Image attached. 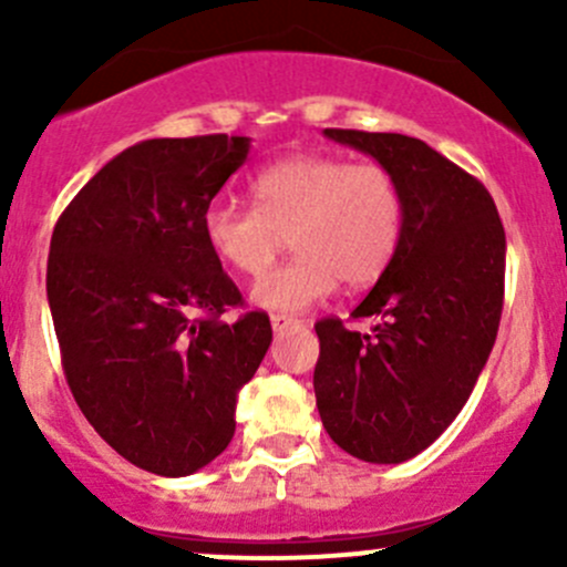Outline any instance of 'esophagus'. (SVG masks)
Listing matches in <instances>:
<instances>
[{
	"mask_svg": "<svg viewBox=\"0 0 567 567\" xmlns=\"http://www.w3.org/2000/svg\"><path fill=\"white\" fill-rule=\"evenodd\" d=\"M293 326H301V320H296V318H288V316H271V329H274V331L293 329Z\"/></svg>",
	"mask_w": 567,
	"mask_h": 567,
	"instance_id": "obj_1",
	"label": "esophagus"
}]
</instances>
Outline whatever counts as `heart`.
Segmentation results:
<instances>
[{"label":"heart","instance_id":"obj_1","mask_svg":"<svg viewBox=\"0 0 567 567\" xmlns=\"http://www.w3.org/2000/svg\"><path fill=\"white\" fill-rule=\"evenodd\" d=\"M251 197L255 208L210 205L203 236L244 277L266 271L290 236L293 260L251 288V305L260 310H310L337 288V279L351 290L368 288L384 277L403 241V188L381 164L299 153L260 169Z\"/></svg>","mask_w":567,"mask_h":567}]
</instances>
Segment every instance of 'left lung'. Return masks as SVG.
<instances>
[{
  "label": "left lung",
  "mask_w": 567,
  "mask_h": 567,
  "mask_svg": "<svg viewBox=\"0 0 567 567\" xmlns=\"http://www.w3.org/2000/svg\"><path fill=\"white\" fill-rule=\"evenodd\" d=\"M398 177L403 241L351 318L318 320L316 400L337 447L403 463L431 447L466 405L494 348L505 299V227L488 188L422 140L326 128Z\"/></svg>",
  "instance_id": "left-lung-1"
}]
</instances>
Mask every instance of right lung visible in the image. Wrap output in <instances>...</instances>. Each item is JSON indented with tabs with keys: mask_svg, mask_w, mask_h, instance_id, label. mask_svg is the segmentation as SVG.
<instances>
[{
	"mask_svg": "<svg viewBox=\"0 0 567 567\" xmlns=\"http://www.w3.org/2000/svg\"><path fill=\"white\" fill-rule=\"evenodd\" d=\"M249 136L145 140L114 156L54 227L45 271L68 386L112 450L186 477L225 453L236 400L271 346L208 249L203 216Z\"/></svg>",
	"mask_w": 567,
	"mask_h": 567,
	"instance_id": "right-lung-1",
	"label": "right lung"
}]
</instances>
